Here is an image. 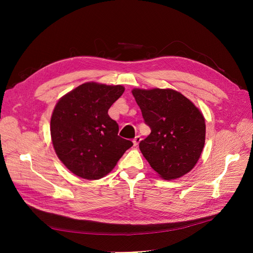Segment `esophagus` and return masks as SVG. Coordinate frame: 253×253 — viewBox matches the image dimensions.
Here are the masks:
<instances>
[{"mask_svg":"<svg viewBox=\"0 0 253 253\" xmlns=\"http://www.w3.org/2000/svg\"><path fill=\"white\" fill-rule=\"evenodd\" d=\"M140 141H141V137H140L139 135H137V136L133 139V144H134V146H137Z\"/></svg>","mask_w":253,"mask_h":253,"instance_id":"1","label":"esophagus"}]
</instances>
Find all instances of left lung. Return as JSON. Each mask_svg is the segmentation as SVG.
I'll return each mask as SVG.
<instances>
[{"mask_svg": "<svg viewBox=\"0 0 253 253\" xmlns=\"http://www.w3.org/2000/svg\"><path fill=\"white\" fill-rule=\"evenodd\" d=\"M150 135L139 148L151 167L166 180L188 173L197 163L205 142V121L194 104L171 89H134Z\"/></svg>", "mask_w": 253, "mask_h": 253, "instance_id": "left-lung-1", "label": "left lung"}]
</instances>
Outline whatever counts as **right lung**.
I'll return each mask as SVG.
<instances>
[{
  "label": "right lung",
  "instance_id": "right-lung-1",
  "mask_svg": "<svg viewBox=\"0 0 253 253\" xmlns=\"http://www.w3.org/2000/svg\"><path fill=\"white\" fill-rule=\"evenodd\" d=\"M124 87L85 83L65 95L51 118V137L59 159L75 175L96 180L109 173L133 143L118 135L108 115Z\"/></svg>",
  "mask_w": 253,
  "mask_h": 253
}]
</instances>
